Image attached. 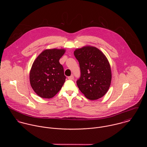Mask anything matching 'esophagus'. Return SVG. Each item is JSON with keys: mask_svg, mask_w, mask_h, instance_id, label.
Returning <instances> with one entry per match:
<instances>
[{"mask_svg": "<svg viewBox=\"0 0 147 147\" xmlns=\"http://www.w3.org/2000/svg\"><path fill=\"white\" fill-rule=\"evenodd\" d=\"M68 79L69 80H73V79H74V77L73 75H71V76H69V77L68 78Z\"/></svg>", "mask_w": 147, "mask_h": 147, "instance_id": "34e87169", "label": "esophagus"}]
</instances>
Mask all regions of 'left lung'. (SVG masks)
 Wrapping results in <instances>:
<instances>
[{
  "mask_svg": "<svg viewBox=\"0 0 147 147\" xmlns=\"http://www.w3.org/2000/svg\"><path fill=\"white\" fill-rule=\"evenodd\" d=\"M74 55L81 71L76 82L80 90L90 100L103 97L111 81L110 65L104 53L96 47L85 46L76 49Z\"/></svg>",
  "mask_w": 147,
  "mask_h": 147,
  "instance_id": "8db88e82",
  "label": "left lung"
}]
</instances>
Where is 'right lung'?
Here are the masks:
<instances>
[{"mask_svg": "<svg viewBox=\"0 0 147 147\" xmlns=\"http://www.w3.org/2000/svg\"><path fill=\"white\" fill-rule=\"evenodd\" d=\"M64 49H46L37 57L30 71V85L35 93L43 98H51L58 93L66 77L59 59Z\"/></svg>", "mask_w": 147, "mask_h": 147, "instance_id": "obj_1", "label": "right lung"}]
</instances>
